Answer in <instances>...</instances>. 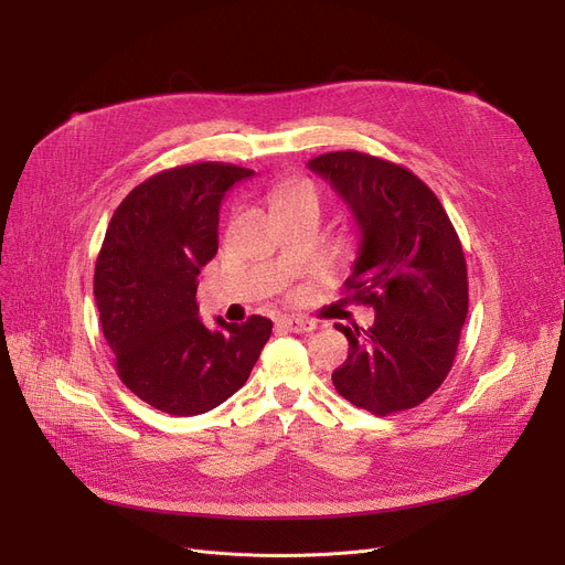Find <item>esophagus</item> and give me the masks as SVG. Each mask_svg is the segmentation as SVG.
<instances>
[{
	"label": "esophagus",
	"instance_id": "34e87169",
	"mask_svg": "<svg viewBox=\"0 0 565 565\" xmlns=\"http://www.w3.org/2000/svg\"><path fill=\"white\" fill-rule=\"evenodd\" d=\"M279 328H284L288 332H295V334H305V332H313L318 324H316V320H309V318L284 316V318H279Z\"/></svg>",
	"mask_w": 565,
	"mask_h": 565
}]
</instances>
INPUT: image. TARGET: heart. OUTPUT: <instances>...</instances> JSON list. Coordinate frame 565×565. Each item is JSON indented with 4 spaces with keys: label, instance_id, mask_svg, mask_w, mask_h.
Returning a JSON list of instances; mask_svg holds the SVG:
<instances>
[{
    "label": "heart",
    "instance_id": "b5f03b06",
    "mask_svg": "<svg viewBox=\"0 0 565 565\" xmlns=\"http://www.w3.org/2000/svg\"><path fill=\"white\" fill-rule=\"evenodd\" d=\"M273 201L277 203L279 211H288V207L295 205H307V203H316L318 205V194L313 190L311 183L307 181H295V183H284L273 192Z\"/></svg>",
    "mask_w": 565,
    "mask_h": 565
}]
</instances>
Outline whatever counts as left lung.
<instances>
[{"mask_svg": "<svg viewBox=\"0 0 565 565\" xmlns=\"http://www.w3.org/2000/svg\"><path fill=\"white\" fill-rule=\"evenodd\" d=\"M307 167L330 181L358 222L345 292L375 309L369 330L337 322L350 348L334 387L377 417L419 405L449 375L467 318L458 233L433 190L401 164L337 151Z\"/></svg>", "mask_w": 565, "mask_h": 565, "instance_id": "obj_1", "label": "left lung"}]
</instances>
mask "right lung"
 Returning <instances> with one entry per match:
<instances>
[{
  "instance_id": "add662e5",
  "label": "right lung",
  "mask_w": 565,
  "mask_h": 565,
  "mask_svg": "<svg viewBox=\"0 0 565 565\" xmlns=\"http://www.w3.org/2000/svg\"><path fill=\"white\" fill-rule=\"evenodd\" d=\"M252 169L183 164L137 185L116 207L96 260L94 295L103 334L126 387L151 407L194 417L247 382L273 320L205 328L201 267L217 254L220 205Z\"/></svg>"
}]
</instances>
